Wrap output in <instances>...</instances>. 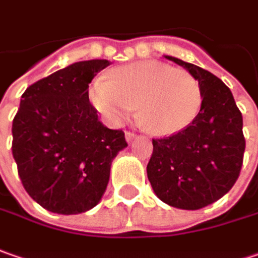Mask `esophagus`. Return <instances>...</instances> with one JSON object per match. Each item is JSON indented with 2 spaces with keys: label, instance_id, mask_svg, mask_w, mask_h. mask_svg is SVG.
I'll list each match as a JSON object with an SVG mask.
<instances>
[{
  "label": "esophagus",
  "instance_id": "1",
  "mask_svg": "<svg viewBox=\"0 0 258 258\" xmlns=\"http://www.w3.org/2000/svg\"><path fill=\"white\" fill-rule=\"evenodd\" d=\"M125 139H127L128 143H131V141H134L137 139V134H134L133 131H125Z\"/></svg>",
  "mask_w": 258,
  "mask_h": 258
}]
</instances>
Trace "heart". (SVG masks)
Returning a JSON list of instances; mask_svg holds the SVG:
<instances>
[{"instance_id":"heart-1","label":"heart","mask_w":258,"mask_h":258,"mask_svg":"<svg viewBox=\"0 0 258 258\" xmlns=\"http://www.w3.org/2000/svg\"><path fill=\"white\" fill-rule=\"evenodd\" d=\"M89 96L111 122H121L137 107L139 119L154 136H173L187 128L202 105L201 86L183 69L144 60L114 69L98 79Z\"/></svg>"}]
</instances>
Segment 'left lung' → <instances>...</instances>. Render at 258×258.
Returning a JSON list of instances; mask_svg holds the SVG:
<instances>
[{"mask_svg":"<svg viewBox=\"0 0 258 258\" xmlns=\"http://www.w3.org/2000/svg\"><path fill=\"white\" fill-rule=\"evenodd\" d=\"M166 59L198 81L202 105L187 128L153 139L147 176L164 204L195 211L222 198L240 176L245 150L242 115L230 88L215 75L172 56Z\"/></svg>","mask_w":258,"mask_h":258,"instance_id":"8db88e82","label":"left lung"}]
</instances>
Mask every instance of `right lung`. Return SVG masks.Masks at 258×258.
Returning a JSON list of instances; mask_svg holds the SVG:
<instances>
[{"label":"right lung","instance_id":"1","mask_svg":"<svg viewBox=\"0 0 258 258\" xmlns=\"http://www.w3.org/2000/svg\"><path fill=\"white\" fill-rule=\"evenodd\" d=\"M108 60H85L51 73L23 94L13 119V157L27 194L62 215L82 214L102 198L111 163L127 147L122 130L98 119L88 88Z\"/></svg>","mask_w":258,"mask_h":258}]
</instances>
